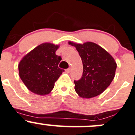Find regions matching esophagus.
Wrapping results in <instances>:
<instances>
[{
  "label": "esophagus",
  "instance_id": "1",
  "mask_svg": "<svg viewBox=\"0 0 135 135\" xmlns=\"http://www.w3.org/2000/svg\"><path fill=\"white\" fill-rule=\"evenodd\" d=\"M70 71H71V69H70V68H68V69H66V71L67 72V73H69V72H70Z\"/></svg>",
  "mask_w": 135,
  "mask_h": 135
}]
</instances>
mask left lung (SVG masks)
Here are the masks:
<instances>
[{
  "label": "left lung",
  "instance_id": "obj_1",
  "mask_svg": "<svg viewBox=\"0 0 135 135\" xmlns=\"http://www.w3.org/2000/svg\"><path fill=\"white\" fill-rule=\"evenodd\" d=\"M69 44L76 47L83 65L81 78L74 80L76 92L83 98H94L101 94L114 77L117 67L114 59L104 49L94 43Z\"/></svg>",
  "mask_w": 135,
  "mask_h": 135
}]
</instances>
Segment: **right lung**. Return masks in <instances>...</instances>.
Segmentation results:
<instances>
[{"instance_id": "right-lung-1", "label": "right lung", "mask_w": 135, "mask_h": 135, "mask_svg": "<svg viewBox=\"0 0 135 135\" xmlns=\"http://www.w3.org/2000/svg\"><path fill=\"white\" fill-rule=\"evenodd\" d=\"M58 45L45 43L23 58L19 64V77L27 88L34 94H49L64 70L58 68L62 60L55 54Z\"/></svg>"}]
</instances>
